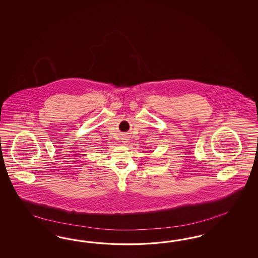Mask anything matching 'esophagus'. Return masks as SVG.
I'll list each match as a JSON object with an SVG mask.
<instances>
[{
  "label": "esophagus",
  "instance_id": "1",
  "mask_svg": "<svg viewBox=\"0 0 258 258\" xmlns=\"http://www.w3.org/2000/svg\"><path fill=\"white\" fill-rule=\"evenodd\" d=\"M123 140H124V141H123V142H124V143H126V142H127V141H126V140H127V139H123Z\"/></svg>",
  "mask_w": 258,
  "mask_h": 258
}]
</instances>
